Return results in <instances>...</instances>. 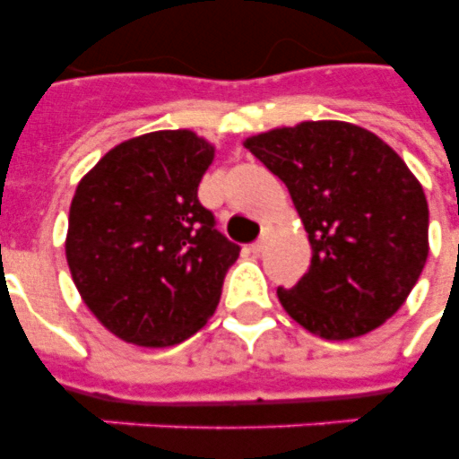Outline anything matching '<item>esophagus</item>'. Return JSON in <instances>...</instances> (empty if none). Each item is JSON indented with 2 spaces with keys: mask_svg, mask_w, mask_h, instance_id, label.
<instances>
[{
  "mask_svg": "<svg viewBox=\"0 0 459 459\" xmlns=\"http://www.w3.org/2000/svg\"><path fill=\"white\" fill-rule=\"evenodd\" d=\"M269 243H272V230H264L257 243H252V252H255V255H262V252L269 247Z\"/></svg>",
  "mask_w": 459,
  "mask_h": 459,
  "instance_id": "34e87169",
  "label": "esophagus"
}]
</instances>
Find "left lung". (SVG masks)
Listing matches in <instances>:
<instances>
[{
  "instance_id": "left-lung-1",
  "label": "left lung",
  "mask_w": 459,
  "mask_h": 459,
  "mask_svg": "<svg viewBox=\"0 0 459 459\" xmlns=\"http://www.w3.org/2000/svg\"><path fill=\"white\" fill-rule=\"evenodd\" d=\"M286 183L312 264L279 300L309 333L348 341L398 312L429 257L424 187L391 145L348 121H302L243 143Z\"/></svg>"
}]
</instances>
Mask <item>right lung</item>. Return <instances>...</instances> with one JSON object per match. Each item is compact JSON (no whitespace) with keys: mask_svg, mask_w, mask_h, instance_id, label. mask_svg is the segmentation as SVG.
I'll use <instances>...</instances> for the list:
<instances>
[{"mask_svg":"<svg viewBox=\"0 0 459 459\" xmlns=\"http://www.w3.org/2000/svg\"><path fill=\"white\" fill-rule=\"evenodd\" d=\"M214 152L187 128L145 133L111 147L75 187L71 279L121 341L169 348L197 333L219 305L240 247L197 200Z\"/></svg>","mask_w":459,"mask_h":459,"instance_id":"right-lung-1","label":"right lung"}]
</instances>
